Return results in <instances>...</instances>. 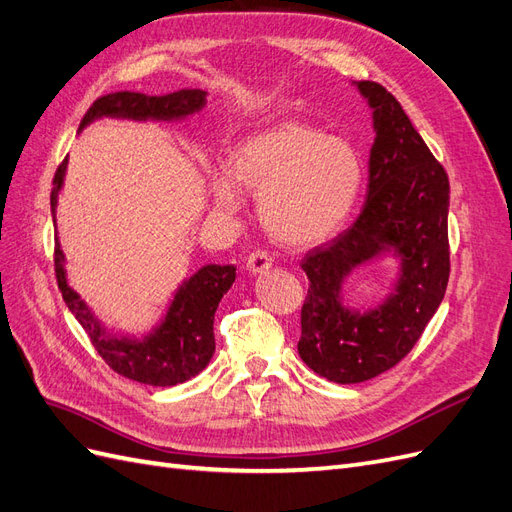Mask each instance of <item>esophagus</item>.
<instances>
[{
	"label": "esophagus",
	"mask_w": 512,
	"mask_h": 512,
	"mask_svg": "<svg viewBox=\"0 0 512 512\" xmlns=\"http://www.w3.org/2000/svg\"><path fill=\"white\" fill-rule=\"evenodd\" d=\"M245 267H247V271L254 273V275L267 273V271L271 269V258H269V254H267V252L256 250V252H252L250 256H247Z\"/></svg>",
	"instance_id": "esophagus-1"
}]
</instances>
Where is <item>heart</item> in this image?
I'll list each match as a JSON object with an SVG mask.
<instances>
[{"mask_svg": "<svg viewBox=\"0 0 512 512\" xmlns=\"http://www.w3.org/2000/svg\"><path fill=\"white\" fill-rule=\"evenodd\" d=\"M361 158L346 138L301 121H282L243 138L230 170L215 173V207L237 213L241 190L258 194V218L286 247H312L342 226L361 188Z\"/></svg>", "mask_w": 512, "mask_h": 512, "instance_id": "obj_1", "label": "heart"}]
</instances>
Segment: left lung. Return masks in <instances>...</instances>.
<instances>
[{
	"mask_svg": "<svg viewBox=\"0 0 512 512\" xmlns=\"http://www.w3.org/2000/svg\"><path fill=\"white\" fill-rule=\"evenodd\" d=\"M374 113L367 196L359 218L301 262L309 288L299 354L318 376L356 384L395 367L440 307L448 258V177L404 113L374 81L354 83ZM382 255L398 260L394 292L365 313L343 305V284Z\"/></svg>",
	"mask_w": 512,
	"mask_h": 512,
	"instance_id": "left-lung-1",
	"label": "left lung"
}]
</instances>
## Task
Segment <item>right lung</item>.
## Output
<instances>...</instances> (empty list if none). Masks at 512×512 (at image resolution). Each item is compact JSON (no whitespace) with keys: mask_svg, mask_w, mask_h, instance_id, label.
<instances>
[{"mask_svg":"<svg viewBox=\"0 0 512 512\" xmlns=\"http://www.w3.org/2000/svg\"><path fill=\"white\" fill-rule=\"evenodd\" d=\"M207 104V91L203 89H181L166 96H145L136 91H117L98 98L89 106L81 121V130L91 121L102 117L134 119V121H179L203 111ZM68 158L59 164L53 190H51V213L55 222L57 198L64 185ZM55 275L66 305L74 318L89 335L91 344L123 378H130L151 386H175L194 378L207 367L215 352L213 318L215 309L228 288L237 277L235 265H205L188 280H183L175 290L166 314L158 327L147 335H117L108 331L94 316V312L68 286L66 258L61 245L55 239Z\"/></svg>","mask_w":512,"mask_h":512,"instance_id":"obj_1","label":"right lung"}]
</instances>
